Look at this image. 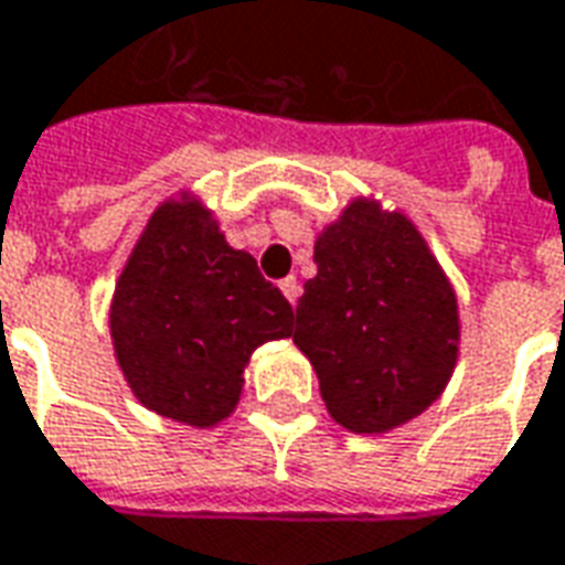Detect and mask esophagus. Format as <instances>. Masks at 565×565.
I'll list each match as a JSON object with an SVG mask.
<instances>
[{
  "mask_svg": "<svg viewBox=\"0 0 565 565\" xmlns=\"http://www.w3.org/2000/svg\"><path fill=\"white\" fill-rule=\"evenodd\" d=\"M281 294L287 296V299H290V302L296 306V299H299V281H296L294 275H290V278H284V281H281Z\"/></svg>",
  "mask_w": 565,
  "mask_h": 565,
  "instance_id": "1",
  "label": "esophagus"
}]
</instances>
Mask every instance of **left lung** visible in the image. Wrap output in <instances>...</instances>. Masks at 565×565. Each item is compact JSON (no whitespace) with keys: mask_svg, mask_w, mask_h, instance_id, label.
I'll use <instances>...</instances> for the list:
<instances>
[{"mask_svg":"<svg viewBox=\"0 0 565 565\" xmlns=\"http://www.w3.org/2000/svg\"><path fill=\"white\" fill-rule=\"evenodd\" d=\"M290 333L330 416L354 434L392 431L447 388L459 306L428 244L401 211L351 201L315 242Z\"/></svg>","mask_w":565,"mask_h":565,"instance_id":"obj_1","label":"left lung"}]
</instances>
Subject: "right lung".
<instances>
[{"label":"right lung","instance_id":"add662e5","mask_svg":"<svg viewBox=\"0 0 565 565\" xmlns=\"http://www.w3.org/2000/svg\"><path fill=\"white\" fill-rule=\"evenodd\" d=\"M294 309L256 259L228 247L201 201L149 216L109 306V330L134 397L164 419L211 428L235 409L244 366L290 337Z\"/></svg>","mask_w":565,"mask_h":565}]
</instances>
